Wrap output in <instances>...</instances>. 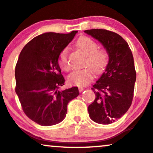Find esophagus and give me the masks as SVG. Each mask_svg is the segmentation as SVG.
Here are the masks:
<instances>
[{
	"instance_id": "34e87169",
	"label": "esophagus",
	"mask_w": 153,
	"mask_h": 153,
	"mask_svg": "<svg viewBox=\"0 0 153 153\" xmlns=\"http://www.w3.org/2000/svg\"><path fill=\"white\" fill-rule=\"evenodd\" d=\"M84 88L82 87H79V92H82V91H84Z\"/></svg>"
}]
</instances>
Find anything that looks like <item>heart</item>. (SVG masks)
Instances as JSON below:
<instances>
[{
	"instance_id": "heart-1",
	"label": "heart",
	"mask_w": 153,
	"mask_h": 153,
	"mask_svg": "<svg viewBox=\"0 0 153 153\" xmlns=\"http://www.w3.org/2000/svg\"><path fill=\"white\" fill-rule=\"evenodd\" d=\"M76 46L85 55L87 56L85 66L88 68L80 70H75L68 76V80L71 84L85 86L92 80L94 71L100 74L105 69L109 60V55L105 48H98V44L94 40L88 36H82L78 39ZM69 48L64 47L61 51L59 56V64L62 69L69 71L71 69L68 56Z\"/></svg>"
}]
</instances>
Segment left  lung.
Masks as SVG:
<instances>
[{
    "label": "left lung",
    "mask_w": 153,
    "mask_h": 153,
    "mask_svg": "<svg viewBox=\"0 0 153 153\" xmlns=\"http://www.w3.org/2000/svg\"><path fill=\"white\" fill-rule=\"evenodd\" d=\"M84 32L100 41L109 55L105 72L91 88L96 97L88 107L93 121L109 125L124 115L132 105L136 81L133 56L119 34L97 28Z\"/></svg>",
    "instance_id": "left-lung-1"
}]
</instances>
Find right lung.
<instances>
[{"instance_id":"1","label":"right lung","mask_w":153,"mask_h":153,"mask_svg":"<svg viewBox=\"0 0 153 153\" xmlns=\"http://www.w3.org/2000/svg\"><path fill=\"white\" fill-rule=\"evenodd\" d=\"M76 33H43L30 40L19 55L16 93L26 115L42 126L62 122L68 103L79 94L76 87L59 90L65 82L59 65V53Z\"/></svg>"}]
</instances>
